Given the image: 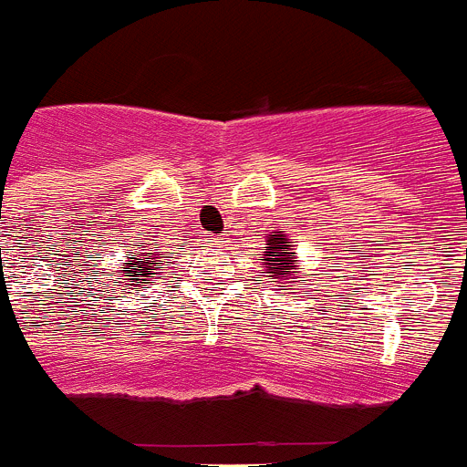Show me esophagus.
<instances>
[{
	"instance_id": "obj_1",
	"label": "esophagus",
	"mask_w": 467,
	"mask_h": 467,
	"mask_svg": "<svg viewBox=\"0 0 467 467\" xmlns=\"http://www.w3.org/2000/svg\"><path fill=\"white\" fill-rule=\"evenodd\" d=\"M210 243H213V245H220V243H224V241H222V238H213Z\"/></svg>"
}]
</instances>
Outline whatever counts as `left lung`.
<instances>
[{
  "label": "left lung",
  "mask_w": 467,
  "mask_h": 467,
  "mask_svg": "<svg viewBox=\"0 0 467 467\" xmlns=\"http://www.w3.org/2000/svg\"><path fill=\"white\" fill-rule=\"evenodd\" d=\"M287 238H285L283 231H275V234H269V241H266V257H264L262 266L264 274H269V278H278L280 287H287V283H296V274L299 271H292L296 264V253L295 247L287 245ZM275 283V280H271ZM292 290V287H290Z\"/></svg>",
  "instance_id": "1"
}]
</instances>
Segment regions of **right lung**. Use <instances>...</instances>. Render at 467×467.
I'll list each match as a JSON object with an SVG mask.
<instances>
[{
  "label": "right lung",
  "mask_w": 467,
  "mask_h": 467,
  "mask_svg": "<svg viewBox=\"0 0 467 467\" xmlns=\"http://www.w3.org/2000/svg\"><path fill=\"white\" fill-rule=\"evenodd\" d=\"M130 259V266H135L133 271H130V278H126L128 283H133L135 287H138L142 280L147 278H154V271H161L163 266H161V259L154 257L151 253H142V257H138V254H133V257H128Z\"/></svg>",
  "instance_id": "1"
}]
</instances>
